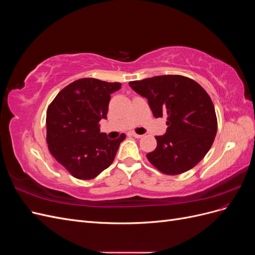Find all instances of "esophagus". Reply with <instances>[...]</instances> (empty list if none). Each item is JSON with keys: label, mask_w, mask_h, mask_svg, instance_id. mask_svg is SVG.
<instances>
[{"label": "esophagus", "mask_w": 255, "mask_h": 255, "mask_svg": "<svg viewBox=\"0 0 255 255\" xmlns=\"http://www.w3.org/2000/svg\"><path fill=\"white\" fill-rule=\"evenodd\" d=\"M130 135H132L133 137H135V138H141L143 135H139V134H136L135 132H130Z\"/></svg>", "instance_id": "esophagus-1"}]
</instances>
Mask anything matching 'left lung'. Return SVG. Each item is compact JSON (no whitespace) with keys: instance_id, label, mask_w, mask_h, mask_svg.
Returning <instances> with one entry per match:
<instances>
[{"instance_id":"8db88e82","label":"left lung","mask_w":255,"mask_h":255,"mask_svg":"<svg viewBox=\"0 0 255 255\" xmlns=\"http://www.w3.org/2000/svg\"><path fill=\"white\" fill-rule=\"evenodd\" d=\"M128 85L148 99L155 118L167 117L166 134L156 136V149L146 158L160 172L176 175L194 168L211 149L217 117L207 92L183 75H158Z\"/></svg>"}]
</instances>
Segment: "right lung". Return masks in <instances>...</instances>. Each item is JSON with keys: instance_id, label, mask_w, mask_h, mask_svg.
Returning a JSON list of instances; mask_svg holds the SVG:
<instances>
[{"instance_id": "add662e5", "label": "right lung", "mask_w": 255, "mask_h": 255, "mask_svg": "<svg viewBox=\"0 0 255 255\" xmlns=\"http://www.w3.org/2000/svg\"><path fill=\"white\" fill-rule=\"evenodd\" d=\"M120 88V83L81 79L59 91L48 107L49 151L76 179L91 180L109 168L125 140V134L109 139L99 125L106 119L111 94Z\"/></svg>"}]
</instances>
